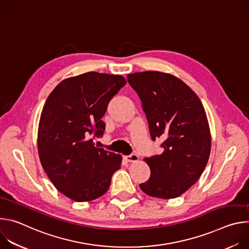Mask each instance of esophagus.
<instances>
[{"instance_id":"1","label":"esophagus","mask_w":249,"mask_h":249,"mask_svg":"<svg viewBox=\"0 0 249 249\" xmlns=\"http://www.w3.org/2000/svg\"><path fill=\"white\" fill-rule=\"evenodd\" d=\"M124 159L126 160V161L128 162H135L139 160V157L137 155H130V156H125Z\"/></svg>"}]
</instances>
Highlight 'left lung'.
Instances as JSON below:
<instances>
[{"label":"left lung","mask_w":249,"mask_h":249,"mask_svg":"<svg viewBox=\"0 0 249 249\" xmlns=\"http://www.w3.org/2000/svg\"><path fill=\"white\" fill-rule=\"evenodd\" d=\"M127 78L142 100L152 139H165L162 154L144 159L151 176L140 188L152 197H178L200 178L210 157L212 139L204 106L171 74L147 71Z\"/></svg>","instance_id":"left-lung-1"}]
</instances>
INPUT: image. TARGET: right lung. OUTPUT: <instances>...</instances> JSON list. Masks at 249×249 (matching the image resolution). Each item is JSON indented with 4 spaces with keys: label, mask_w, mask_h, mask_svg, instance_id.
I'll list each match as a JSON object with an SVG mask.
<instances>
[{
    "label": "right lung",
    "mask_w": 249,
    "mask_h": 249,
    "mask_svg": "<svg viewBox=\"0 0 249 249\" xmlns=\"http://www.w3.org/2000/svg\"><path fill=\"white\" fill-rule=\"evenodd\" d=\"M124 77L89 72L63 80L49 94L40 115L37 149L41 165L58 191L88 202L108 190L122 156L96 148L101 120Z\"/></svg>",
    "instance_id": "obj_1"
}]
</instances>
